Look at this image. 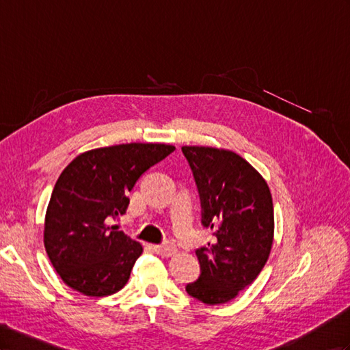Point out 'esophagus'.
I'll use <instances>...</instances> for the list:
<instances>
[{"mask_svg":"<svg viewBox=\"0 0 350 350\" xmlns=\"http://www.w3.org/2000/svg\"><path fill=\"white\" fill-rule=\"evenodd\" d=\"M152 248H154V252L159 256L163 257H170V256H174L176 254V247L170 245V244H165V245H152Z\"/></svg>","mask_w":350,"mask_h":350,"instance_id":"obj_1","label":"esophagus"}]
</instances>
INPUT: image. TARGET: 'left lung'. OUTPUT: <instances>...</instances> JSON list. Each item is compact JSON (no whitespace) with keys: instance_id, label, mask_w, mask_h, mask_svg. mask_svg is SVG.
I'll return each instance as SVG.
<instances>
[{"instance_id":"left-lung-1","label":"left lung","mask_w":350,"mask_h":350,"mask_svg":"<svg viewBox=\"0 0 350 350\" xmlns=\"http://www.w3.org/2000/svg\"><path fill=\"white\" fill-rule=\"evenodd\" d=\"M202 205V223L216 243L196 250L201 275L186 285L193 299L221 304L235 299L265 267L273 244L271 189L257 170L234 150L183 146Z\"/></svg>"}]
</instances>
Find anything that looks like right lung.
<instances>
[{"label": "right lung", "instance_id": "right-lung-1", "mask_svg": "<svg viewBox=\"0 0 350 350\" xmlns=\"http://www.w3.org/2000/svg\"><path fill=\"white\" fill-rule=\"evenodd\" d=\"M174 149L165 143L97 148L62 172L44 219V247L68 286L105 297L127 284L143 247L109 220L127 210V193L137 178Z\"/></svg>", "mask_w": 350, "mask_h": 350}]
</instances>
